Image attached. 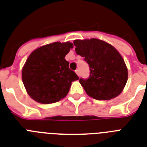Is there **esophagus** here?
I'll return each instance as SVG.
<instances>
[{
  "label": "esophagus",
  "instance_id": "obj_1",
  "mask_svg": "<svg viewBox=\"0 0 147 147\" xmlns=\"http://www.w3.org/2000/svg\"><path fill=\"white\" fill-rule=\"evenodd\" d=\"M76 73L77 74L78 76H80V71H79V69H76Z\"/></svg>",
  "mask_w": 147,
  "mask_h": 147
}]
</instances>
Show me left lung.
Instances as JSON below:
<instances>
[{
    "instance_id": "8db88e82",
    "label": "left lung",
    "mask_w": 147,
    "mask_h": 147,
    "mask_svg": "<svg viewBox=\"0 0 147 147\" xmlns=\"http://www.w3.org/2000/svg\"><path fill=\"white\" fill-rule=\"evenodd\" d=\"M77 54L84 57L90 68L87 79L80 84L88 95L98 100H109L123 90L127 81V69L116 49L96 38L74 40Z\"/></svg>"
}]
</instances>
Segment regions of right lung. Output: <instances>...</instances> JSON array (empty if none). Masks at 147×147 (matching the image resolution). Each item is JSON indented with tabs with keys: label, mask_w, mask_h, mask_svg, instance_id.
<instances>
[{
	"label": "right lung",
	"mask_w": 147,
	"mask_h": 147,
	"mask_svg": "<svg viewBox=\"0 0 147 147\" xmlns=\"http://www.w3.org/2000/svg\"><path fill=\"white\" fill-rule=\"evenodd\" d=\"M72 47L70 42H55L40 47L29 55L22 68V78L33 100L49 104L67 95L71 82L79 78L65 59Z\"/></svg>",
	"instance_id": "right-lung-1"
}]
</instances>
